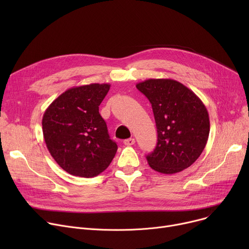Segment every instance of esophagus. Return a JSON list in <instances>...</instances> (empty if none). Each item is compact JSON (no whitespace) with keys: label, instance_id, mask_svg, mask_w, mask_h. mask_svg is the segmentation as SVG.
Listing matches in <instances>:
<instances>
[{"label":"esophagus","instance_id":"esophagus-1","mask_svg":"<svg viewBox=\"0 0 249 249\" xmlns=\"http://www.w3.org/2000/svg\"><path fill=\"white\" fill-rule=\"evenodd\" d=\"M135 143V139L134 138H128V139H125L124 140V144L127 145V146H131L133 145Z\"/></svg>","mask_w":249,"mask_h":249}]
</instances>
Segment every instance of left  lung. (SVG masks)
Instances as JSON below:
<instances>
[{
  "label": "left lung",
  "instance_id": "8db88e82",
  "mask_svg": "<svg viewBox=\"0 0 249 249\" xmlns=\"http://www.w3.org/2000/svg\"><path fill=\"white\" fill-rule=\"evenodd\" d=\"M136 88L149 100L158 144L146 155L154 171L173 175L191 166L203 152L210 132L209 114L193 90L171 78H149Z\"/></svg>",
  "mask_w": 249,
  "mask_h": 249
}]
</instances>
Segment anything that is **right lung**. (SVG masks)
<instances>
[{
	"label": "right lung",
	"instance_id": "add662e5",
	"mask_svg": "<svg viewBox=\"0 0 249 249\" xmlns=\"http://www.w3.org/2000/svg\"><path fill=\"white\" fill-rule=\"evenodd\" d=\"M109 84L69 89L52 102L42 118V131L52 158L65 172L94 178L106 169L117 152L99 106Z\"/></svg>",
	"mask_w": 249,
	"mask_h": 249
}]
</instances>
